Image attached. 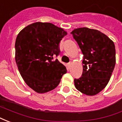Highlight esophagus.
I'll use <instances>...</instances> for the list:
<instances>
[{
  "label": "esophagus",
  "instance_id": "obj_1",
  "mask_svg": "<svg viewBox=\"0 0 122 122\" xmlns=\"http://www.w3.org/2000/svg\"><path fill=\"white\" fill-rule=\"evenodd\" d=\"M71 63H69L66 64V67H67V69H70V68H71Z\"/></svg>",
  "mask_w": 122,
  "mask_h": 122
}]
</instances>
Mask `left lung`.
<instances>
[{
  "label": "left lung",
  "instance_id": "left-lung-1",
  "mask_svg": "<svg viewBox=\"0 0 122 122\" xmlns=\"http://www.w3.org/2000/svg\"><path fill=\"white\" fill-rule=\"evenodd\" d=\"M71 33L84 55L82 74L74 79V86L84 94L95 95L107 86L112 74L116 64L114 44L96 29L78 28Z\"/></svg>",
  "mask_w": 122,
  "mask_h": 122
}]
</instances>
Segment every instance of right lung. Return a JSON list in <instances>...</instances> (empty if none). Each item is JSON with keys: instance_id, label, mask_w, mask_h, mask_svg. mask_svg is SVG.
I'll return each instance as SVG.
<instances>
[{"instance_id": "1", "label": "right lung", "mask_w": 122, "mask_h": 122, "mask_svg": "<svg viewBox=\"0 0 122 122\" xmlns=\"http://www.w3.org/2000/svg\"><path fill=\"white\" fill-rule=\"evenodd\" d=\"M67 32L51 23L36 22L17 35L15 62L23 79L38 93L55 89L66 72V67L53 57L59 54V42Z\"/></svg>"}]
</instances>
